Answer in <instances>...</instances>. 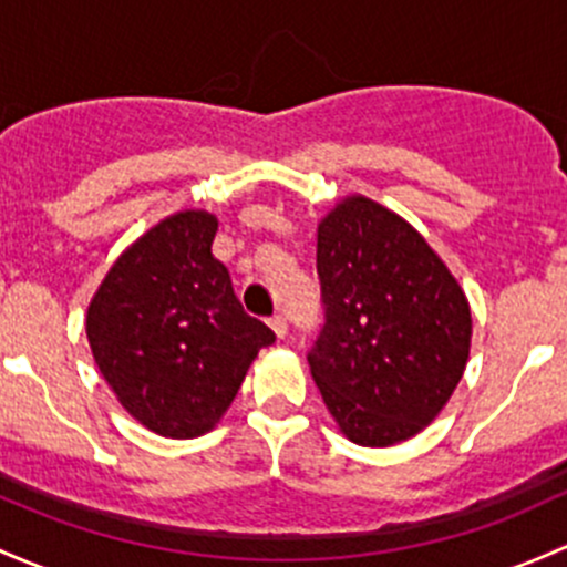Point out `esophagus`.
Here are the masks:
<instances>
[{"mask_svg":"<svg viewBox=\"0 0 567 567\" xmlns=\"http://www.w3.org/2000/svg\"><path fill=\"white\" fill-rule=\"evenodd\" d=\"M268 326H271V331H274V333H277V337H279V339H282V337H285V333H288V318H285V315H282V312H277V315H274V318H271V320H268Z\"/></svg>","mask_w":567,"mask_h":567,"instance_id":"obj_1","label":"esophagus"}]
</instances>
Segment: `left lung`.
<instances>
[{"instance_id":"left-lung-1","label":"left lung","mask_w":567,"mask_h":567,"mask_svg":"<svg viewBox=\"0 0 567 567\" xmlns=\"http://www.w3.org/2000/svg\"><path fill=\"white\" fill-rule=\"evenodd\" d=\"M326 323L307 361L348 440L385 449L437 419L462 380L473 318L426 238L350 195L318 225Z\"/></svg>"}]
</instances>
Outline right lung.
<instances>
[{
  "mask_svg": "<svg viewBox=\"0 0 567 567\" xmlns=\"http://www.w3.org/2000/svg\"><path fill=\"white\" fill-rule=\"evenodd\" d=\"M217 217L187 208L130 244L86 312V337L122 408L163 437L214 429L274 331L244 312L212 255Z\"/></svg>",
  "mask_w": 567,
  "mask_h": 567,
  "instance_id": "add662e5",
  "label": "right lung"
}]
</instances>
